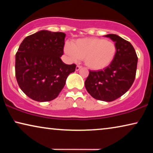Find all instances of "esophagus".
I'll list each match as a JSON object with an SVG mask.
<instances>
[{
	"label": "esophagus",
	"instance_id": "34e87169",
	"mask_svg": "<svg viewBox=\"0 0 153 153\" xmlns=\"http://www.w3.org/2000/svg\"><path fill=\"white\" fill-rule=\"evenodd\" d=\"M81 68V66H80V65H76V71L79 70Z\"/></svg>",
	"mask_w": 153,
	"mask_h": 153
}]
</instances>
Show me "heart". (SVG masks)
Listing matches in <instances>:
<instances>
[{
  "label": "heart",
  "instance_id": "b5f03b06",
  "mask_svg": "<svg viewBox=\"0 0 153 153\" xmlns=\"http://www.w3.org/2000/svg\"><path fill=\"white\" fill-rule=\"evenodd\" d=\"M64 51L72 61L83 59L88 68L100 70L108 67L114 60L116 46L108 39L86 37L76 39L72 45L66 43Z\"/></svg>",
  "mask_w": 153,
  "mask_h": 153
}]
</instances>
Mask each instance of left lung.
Masks as SVG:
<instances>
[{
  "mask_svg": "<svg viewBox=\"0 0 153 153\" xmlns=\"http://www.w3.org/2000/svg\"><path fill=\"white\" fill-rule=\"evenodd\" d=\"M105 36L115 42L116 56L103 70L89 71L85 86L88 93L95 99L112 102L124 95L133 84L138 58L129 42L115 34Z\"/></svg>",
  "mask_w": 153,
  "mask_h": 153,
  "instance_id": "1",
  "label": "left lung"
}]
</instances>
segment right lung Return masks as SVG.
I'll list each match as a JSON object with an SVG mask.
<instances>
[{
	"mask_svg": "<svg viewBox=\"0 0 153 153\" xmlns=\"http://www.w3.org/2000/svg\"><path fill=\"white\" fill-rule=\"evenodd\" d=\"M65 34L40 30L25 38L15 57V75L19 86L37 102L56 99L76 65L62 61Z\"/></svg>",
	"mask_w": 153,
	"mask_h": 153,
	"instance_id": "1",
	"label": "right lung"
}]
</instances>
